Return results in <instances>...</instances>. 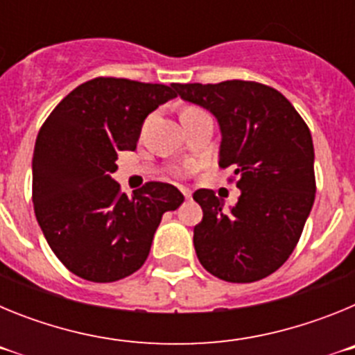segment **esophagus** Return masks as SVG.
I'll return each mask as SVG.
<instances>
[{
    "label": "esophagus",
    "mask_w": 355,
    "mask_h": 355,
    "mask_svg": "<svg viewBox=\"0 0 355 355\" xmlns=\"http://www.w3.org/2000/svg\"><path fill=\"white\" fill-rule=\"evenodd\" d=\"M180 190H181V193H183V196H184V199H190V197H192V192H190V190H188V188L181 187Z\"/></svg>",
    "instance_id": "obj_1"
}]
</instances>
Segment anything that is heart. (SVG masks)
Here are the masks:
<instances>
[{"mask_svg":"<svg viewBox=\"0 0 355 355\" xmlns=\"http://www.w3.org/2000/svg\"><path fill=\"white\" fill-rule=\"evenodd\" d=\"M193 110H197V108H187V110H184V112H193ZM193 168H196V165H193V163H184L183 167L178 168V174H180V175H187V174H190V172H192Z\"/></svg>","mask_w":355,"mask_h":355,"instance_id":"obj_1","label":"heart"}]
</instances>
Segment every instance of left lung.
Listing matches in <instances>:
<instances>
[{
  "mask_svg": "<svg viewBox=\"0 0 355 355\" xmlns=\"http://www.w3.org/2000/svg\"><path fill=\"white\" fill-rule=\"evenodd\" d=\"M172 87L216 117L218 167L233 168L241 192L229 211L213 190L193 193L202 208V220L193 227L200 265L227 283L274 274L293 252L315 202L309 128L283 94L256 81Z\"/></svg>",
  "mask_w": 355,
  "mask_h": 355,
  "instance_id": "1",
  "label": "left lung"
}]
</instances>
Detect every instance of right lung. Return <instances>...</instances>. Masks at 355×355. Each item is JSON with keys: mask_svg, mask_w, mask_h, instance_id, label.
<instances>
[{"mask_svg": "<svg viewBox=\"0 0 355 355\" xmlns=\"http://www.w3.org/2000/svg\"><path fill=\"white\" fill-rule=\"evenodd\" d=\"M174 87L94 78L65 96L37 135L33 208L49 247L67 270L92 283L137 272L165 211L184 200L175 187L149 181L128 197L112 180L119 150H133L150 112Z\"/></svg>", "mask_w": 355, "mask_h": 355, "instance_id": "right-lung-1", "label": "right lung"}]
</instances>
